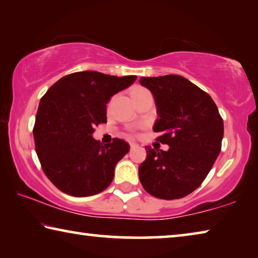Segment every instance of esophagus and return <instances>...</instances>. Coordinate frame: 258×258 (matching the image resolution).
<instances>
[{
  "label": "esophagus",
  "mask_w": 258,
  "mask_h": 258,
  "mask_svg": "<svg viewBox=\"0 0 258 258\" xmlns=\"http://www.w3.org/2000/svg\"><path fill=\"white\" fill-rule=\"evenodd\" d=\"M130 147H131V149H134V148L138 147V145L137 143H130Z\"/></svg>",
  "instance_id": "1"
}]
</instances>
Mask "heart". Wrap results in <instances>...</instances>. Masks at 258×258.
<instances>
[{
	"label": "heart",
	"instance_id": "heart-1",
	"mask_svg": "<svg viewBox=\"0 0 258 258\" xmlns=\"http://www.w3.org/2000/svg\"><path fill=\"white\" fill-rule=\"evenodd\" d=\"M146 89H143V87H140V86H138V87H134V89L132 90V92H131V97H137V95H139V94H141V93H143V92H146Z\"/></svg>",
	"mask_w": 258,
	"mask_h": 258
}]
</instances>
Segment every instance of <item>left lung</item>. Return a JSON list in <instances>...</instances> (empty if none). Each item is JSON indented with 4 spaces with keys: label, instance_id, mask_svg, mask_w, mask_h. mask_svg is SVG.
<instances>
[{
    "label": "left lung",
    "instance_id": "8db88e82",
    "mask_svg": "<svg viewBox=\"0 0 258 258\" xmlns=\"http://www.w3.org/2000/svg\"><path fill=\"white\" fill-rule=\"evenodd\" d=\"M140 83L155 98L156 140L169 147H146L140 182L156 198H183L200 186L220 155L223 119L209 94L180 75L141 77Z\"/></svg>",
    "mask_w": 258,
    "mask_h": 258
}]
</instances>
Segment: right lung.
<instances>
[{"mask_svg":"<svg viewBox=\"0 0 258 258\" xmlns=\"http://www.w3.org/2000/svg\"><path fill=\"white\" fill-rule=\"evenodd\" d=\"M135 80L78 72L60 78L43 95L33 128L35 149L43 172L60 191L89 197L110 184L130 146L120 139L102 145L92 134L95 126L107 123L110 98Z\"/></svg>","mask_w":258,"mask_h":258,"instance_id":"right-lung-1","label":"right lung"}]
</instances>
